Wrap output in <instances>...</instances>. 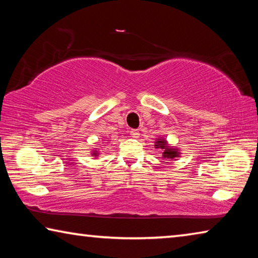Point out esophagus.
Masks as SVG:
<instances>
[{"label": "esophagus", "mask_w": 258, "mask_h": 258, "mask_svg": "<svg viewBox=\"0 0 258 258\" xmlns=\"http://www.w3.org/2000/svg\"><path fill=\"white\" fill-rule=\"evenodd\" d=\"M130 133H131V137H132V138H135V139L139 138V135H140V132H139L138 130H132V131H131Z\"/></svg>", "instance_id": "34e87169"}]
</instances>
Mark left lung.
<instances>
[{
	"label": "left lung",
	"instance_id": "8db88e82",
	"mask_svg": "<svg viewBox=\"0 0 258 258\" xmlns=\"http://www.w3.org/2000/svg\"><path fill=\"white\" fill-rule=\"evenodd\" d=\"M155 148H157V149L163 150V157L166 160L177 158V157L181 156V150L178 149V148H175V147H173L171 145H168L167 140H166L165 138L156 139Z\"/></svg>",
	"mask_w": 258,
	"mask_h": 258
}]
</instances>
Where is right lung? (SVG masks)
<instances>
[{"instance_id": "1", "label": "right lung", "mask_w": 258, "mask_h": 258, "mask_svg": "<svg viewBox=\"0 0 258 258\" xmlns=\"http://www.w3.org/2000/svg\"><path fill=\"white\" fill-rule=\"evenodd\" d=\"M91 155H92V157H95V158H97V157H99V149L98 148H95V149H93L92 151H91Z\"/></svg>"}]
</instances>
